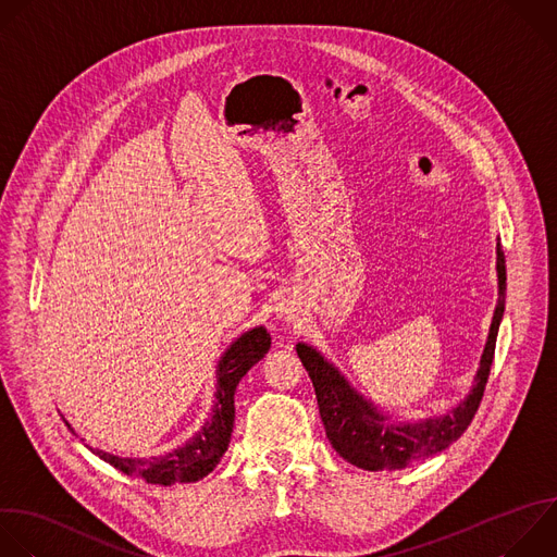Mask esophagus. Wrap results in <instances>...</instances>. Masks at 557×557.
<instances>
[{
    "instance_id": "obj_1",
    "label": "esophagus",
    "mask_w": 557,
    "mask_h": 557,
    "mask_svg": "<svg viewBox=\"0 0 557 557\" xmlns=\"http://www.w3.org/2000/svg\"><path fill=\"white\" fill-rule=\"evenodd\" d=\"M295 314H297V310L293 308V304H290V301H282V304L277 306V317H280V319H284V321H293V319H295Z\"/></svg>"
}]
</instances>
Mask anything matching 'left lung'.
Returning <instances> with one entry per match:
<instances>
[{
    "instance_id": "8db88e82",
    "label": "left lung",
    "mask_w": 557,
    "mask_h": 557,
    "mask_svg": "<svg viewBox=\"0 0 557 557\" xmlns=\"http://www.w3.org/2000/svg\"><path fill=\"white\" fill-rule=\"evenodd\" d=\"M496 269H498V306L494 310L490 336L483 349L481 367L474 379L472 394L448 416L411 422V424H394L385 416H381L372 405L364 403L336 372V369L323 360L319 351L299 343L297 356L301 358L306 372L312 381L319 416L325 426V435L334 450L347 459L351 466L362 470H400L409 463L435 455L457 442L466 429L470 426L487 379L490 367L494 360V347L498 336V325L505 312V256L498 245L496 249Z\"/></svg>"
}]
</instances>
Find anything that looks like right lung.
<instances>
[{"label": "right lung", "mask_w": 557, "mask_h": 557, "mask_svg": "<svg viewBox=\"0 0 557 557\" xmlns=\"http://www.w3.org/2000/svg\"><path fill=\"white\" fill-rule=\"evenodd\" d=\"M269 347L271 334L264 327H253L232 343L219 362V387L212 416L188 444H183L163 457L150 459H122L102 450L94 453L120 472L152 485L193 483L208 476L225 455L232 440L236 387L249 369L269 351Z\"/></svg>", "instance_id": "right-lung-1"}]
</instances>
